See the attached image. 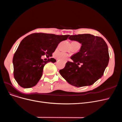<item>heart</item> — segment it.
I'll return each mask as SVG.
<instances>
[{
  "mask_svg": "<svg viewBox=\"0 0 122 122\" xmlns=\"http://www.w3.org/2000/svg\"><path fill=\"white\" fill-rule=\"evenodd\" d=\"M55 56L58 59L64 62H65L67 60L68 55L65 52H56L55 53Z\"/></svg>",
  "mask_w": 122,
  "mask_h": 122,
  "instance_id": "1",
  "label": "heart"
}]
</instances>
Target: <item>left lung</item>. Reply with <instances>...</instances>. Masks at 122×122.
I'll use <instances>...</instances> for the list:
<instances>
[{
  "label": "left lung",
  "instance_id": "obj_1",
  "mask_svg": "<svg viewBox=\"0 0 122 122\" xmlns=\"http://www.w3.org/2000/svg\"><path fill=\"white\" fill-rule=\"evenodd\" d=\"M69 39L81 44L59 73L69 84L76 87L93 85L101 78L109 61L108 46L103 38L91 34L70 36ZM82 64L81 67L78 65Z\"/></svg>",
  "mask_w": 122,
  "mask_h": 122
}]
</instances>
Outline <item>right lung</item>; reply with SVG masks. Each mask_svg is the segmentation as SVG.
Returning <instances> with one entry per match:
<instances>
[{
	"mask_svg": "<svg viewBox=\"0 0 122 122\" xmlns=\"http://www.w3.org/2000/svg\"><path fill=\"white\" fill-rule=\"evenodd\" d=\"M69 36L35 33L25 37L13 58L14 76L18 84L25 88L35 86L41 77L44 65L56 61L53 58L43 61L41 56H52L58 44Z\"/></svg>",
	"mask_w": 122,
	"mask_h": 122,
	"instance_id": "add662e5",
	"label": "right lung"
}]
</instances>
